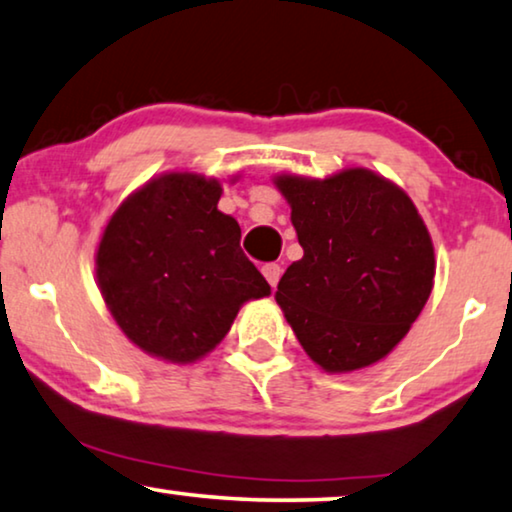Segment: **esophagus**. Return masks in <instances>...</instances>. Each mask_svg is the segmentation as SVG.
<instances>
[{"mask_svg":"<svg viewBox=\"0 0 512 512\" xmlns=\"http://www.w3.org/2000/svg\"><path fill=\"white\" fill-rule=\"evenodd\" d=\"M261 272H263V277L268 279V284L274 288L277 286V281H279V277H281V268L277 263H265L263 268H261Z\"/></svg>","mask_w":512,"mask_h":512,"instance_id":"esophagus-1","label":"esophagus"}]
</instances>
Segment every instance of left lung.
<instances>
[{
	"mask_svg": "<svg viewBox=\"0 0 512 512\" xmlns=\"http://www.w3.org/2000/svg\"><path fill=\"white\" fill-rule=\"evenodd\" d=\"M274 187L305 251L274 293L298 342L330 374L383 360L434 286V247L416 205L367 168L325 180L284 173Z\"/></svg>",
	"mask_w": 512,
	"mask_h": 512,
	"instance_id": "obj_1",
	"label": "left lung"
}]
</instances>
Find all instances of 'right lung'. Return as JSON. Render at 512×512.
Segmentation results:
<instances>
[{
    "instance_id": "add662e5",
    "label": "right lung",
    "mask_w": 512,
    "mask_h": 512,
    "mask_svg": "<svg viewBox=\"0 0 512 512\" xmlns=\"http://www.w3.org/2000/svg\"><path fill=\"white\" fill-rule=\"evenodd\" d=\"M221 184L164 173L127 196L103 228L96 284L129 342L189 365L217 346L270 284L242 254L240 226L219 212Z\"/></svg>"
}]
</instances>
